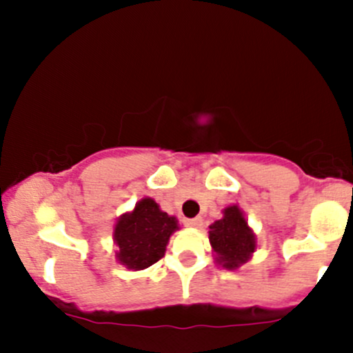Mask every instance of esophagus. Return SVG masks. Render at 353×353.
I'll use <instances>...</instances> for the list:
<instances>
[{"label":"esophagus","mask_w":353,"mask_h":353,"mask_svg":"<svg viewBox=\"0 0 353 353\" xmlns=\"http://www.w3.org/2000/svg\"><path fill=\"white\" fill-rule=\"evenodd\" d=\"M183 223L186 227H199L203 223V220L199 216H194V219H184Z\"/></svg>","instance_id":"esophagus-1"}]
</instances>
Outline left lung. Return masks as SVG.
<instances>
[{
  "label": "left lung",
  "mask_w": 353,
  "mask_h": 353,
  "mask_svg": "<svg viewBox=\"0 0 353 353\" xmlns=\"http://www.w3.org/2000/svg\"><path fill=\"white\" fill-rule=\"evenodd\" d=\"M210 244L216 252V261L227 270L239 268L251 258L256 241L236 205L225 208L223 219L210 225Z\"/></svg>",
  "instance_id": "1"
}]
</instances>
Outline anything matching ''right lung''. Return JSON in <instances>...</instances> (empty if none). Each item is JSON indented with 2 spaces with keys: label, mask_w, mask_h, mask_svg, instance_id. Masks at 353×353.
I'll return each mask as SVG.
<instances>
[{
  "label": "right lung",
  "mask_w": 353,
  "mask_h": 353,
  "mask_svg": "<svg viewBox=\"0 0 353 353\" xmlns=\"http://www.w3.org/2000/svg\"><path fill=\"white\" fill-rule=\"evenodd\" d=\"M177 220L159 208L152 198L137 203L131 213L121 216L114 229L116 258L130 270H145L165 254L169 237Z\"/></svg>",
  "instance_id": "1"
}]
</instances>
